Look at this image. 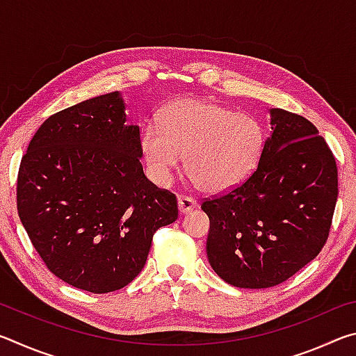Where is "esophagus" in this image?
<instances>
[{
  "mask_svg": "<svg viewBox=\"0 0 356 356\" xmlns=\"http://www.w3.org/2000/svg\"><path fill=\"white\" fill-rule=\"evenodd\" d=\"M177 204H179L180 213H188L190 210L196 209V206H197V202L193 200V197H188V196H179Z\"/></svg>",
  "mask_w": 356,
  "mask_h": 356,
  "instance_id": "1",
  "label": "esophagus"
}]
</instances>
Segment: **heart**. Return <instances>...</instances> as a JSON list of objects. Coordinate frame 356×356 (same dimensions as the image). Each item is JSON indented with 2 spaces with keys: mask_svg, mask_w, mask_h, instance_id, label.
Masks as SVG:
<instances>
[{
  "mask_svg": "<svg viewBox=\"0 0 356 356\" xmlns=\"http://www.w3.org/2000/svg\"><path fill=\"white\" fill-rule=\"evenodd\" d=\"M265 146L262 124L218 102L176 100L161 113L160 125L141 130L140 150L150 179L166 186L182 163L193 182L213 195L242 185L257 168Z\"/></svg>",
  "mask_w": 356,
  "mask_h": 356,
  "instance_id": "b5f03b06",
  "label": "heart"
}]
</instances>
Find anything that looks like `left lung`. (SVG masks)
Returning a JSON list of instances; mask_svg holds the SVG:
<instances>
[{
	"label": "left lung",
	"instance_id": "left-lung-1",
	"mask_svg": "<svg viewBox=\"0 0 356 356\" xmlns=\"http://www.w3.org/2000/svg\"><path fill=\"white\" fill-rule=\"evenodd\" d=\"M256 171L201 209L209 262L227 284L267 289L309 264L328 238L337 200L333 154L308 119L270 108Z\"/></svg>",
	"mask_w": 356,
	"mask_h": 356
}]
</instances>
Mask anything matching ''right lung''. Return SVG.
Returning a JSON list of instances; mask_svg holds the SVG:
<instances>
[{"instance_id": "1", "label": "right lung", "mask_w": 356, "mask_h": 356, "mask_svg": "<svg viewBox=\"0 0 356 356\" xmlns=\"http://www.w3.org/2000/svg\"><path fill=\"white\" fill-rule=\"evenodd\" d=\"M119 91L48 118L23 155L17 209L50 272L92 293L118 291L147 261L177 201L144 176L140 127Z\"/></svg>"}]
</instances>
